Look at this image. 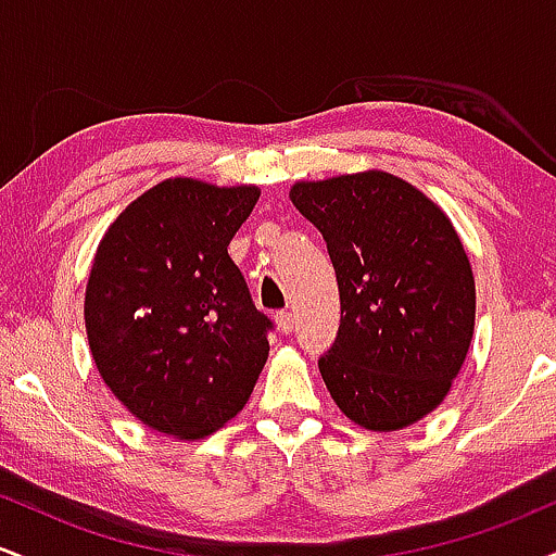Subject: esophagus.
Returning a JSON list of instances; mask_svg holds the SVG:
<instances>
[{
  "label": "esophagus",
  "instance_id": "1",
  "mask_svg": "<svg viewBox=\"0 0 556 556\" xmlns=\"http://www.w3.org/2000/svg\"><path fill=\"white\" fill-rule=\"evenodd\" d=\"M277 327H279V331H282V334H290V331L295 329V316H292V311H279Z\"/></svg>",
  "mask_w": 556,
  "mask_h": 556
}]
</instances>
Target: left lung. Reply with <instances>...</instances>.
Masks as SVG:
<instances>
[{
    "instance_id": "left-lung-1",
    "label": "left lung",
    "mask_w": 556,
    "mask_h": 556,
    "mask_svg": "<svg viewBox=\"0 0 556 556\" xmlns=\"http://www.w3.org/2000/svg\"><path fill=\"white\" fill-rule=\"evenodd\" d=\"M290 198L324 235L340 285V331L318 358L331 400L368 431L429 416L476 324L473 271L452 222L379 169L295 182Z\"/></svg>"
}]
</instances>
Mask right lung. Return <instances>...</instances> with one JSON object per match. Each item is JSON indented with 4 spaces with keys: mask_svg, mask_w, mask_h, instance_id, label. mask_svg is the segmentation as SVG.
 <instances>
[{
    "mask_svg": "<svg viewBox=\"0 0 556 556\" xmlns=\"http://www.w3.org/2000/svg\"><path fill=\"white\" fill-rule=\"evenodd\" d=\"M258 193L256 185L164 180L99 242L88 344L104 384L149 429L201 439L238 416L256 387L274 324L227 245Z\"/></svg>",
    "mask_w": 556,
    "mask_h": 556,
    "instance_id": "1",
    "label": "right lung"
}]
</instances>
